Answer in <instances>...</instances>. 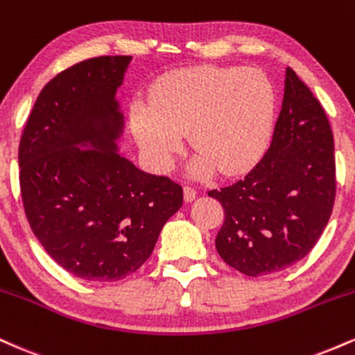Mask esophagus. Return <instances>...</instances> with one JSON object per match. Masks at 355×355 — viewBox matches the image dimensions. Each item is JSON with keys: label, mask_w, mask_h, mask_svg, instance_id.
Masks as SVG:
<instances>
[{"label": "esophagus", "mask_w": 355, "mask_h": 355, "mask_svg": "<svg viewBox=\"0 0 355 355\" xmlns=\"http://www.w3.org/2000/svg\"><path fill=\"white\" fill-rule=\"evenodd\" d=\"M195 197H197V190L193 187H183V198H185V202H193Z\"/></svg>", "instance_id": "1"}]
</instances>
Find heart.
Wrapping results in <instances>:
<instances>
[{
	"instance_id": "1",
	"label": "heart",
	"mask_w": 355,
	"mask_h": 355,
	"mask_svg": "<svg viewBox=\"0 0 355 355\" xmlns=\"http://www.w3.org/2000/svg\"><path fill=\"white\" fill-rule=\"evenodd\" d=\"M275 92L254 68L198 67L162 76L150 100L137 98L130 123L141 152L155 168L168 170L185 144L198 157L195 175L237 173L266 152L272 135Z\"/></svg>"
}]
</instances>
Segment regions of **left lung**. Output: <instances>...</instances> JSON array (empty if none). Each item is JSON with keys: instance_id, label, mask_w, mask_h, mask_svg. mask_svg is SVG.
Segmentation results:
<instances>
[{"instance_id": "left-lung-1", "label": "left lung", "mask_w": 355, "mask_h": 355, "mask_svg": "<svg viewBox=\"0 0 355 355\" xmlns=\"http://www.w3.org/2000/svg\"><path fill=\"white\" fill-rule=\"evenodd\" d=\"M209 197L225 214L215 239L218 255L248 277L294 266L320 239L336 200L334 135L319 100L292 68L263 158Z\"/></svg>"}]
</instances>
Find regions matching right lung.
<instances>
[{
	"instance_id": "right-lung-1",
	"label": "right lung",
	"mask_w": 355,
	"mask_h": 355,
	"mask_svg": "<svg viewBox=\"0 0 355 355\" xmlns=\"http://www.w3.org/2000/svg\"><path fill=\"white\" fill-rule=\"evenodd\" d=\"M132 56H98L48 81L18 148L24 214L48 255L89 282H116L152 255L182 207V185L116 152V88ZM89 144L95 150H80Z\"/></svg>"
}]
</instances>
